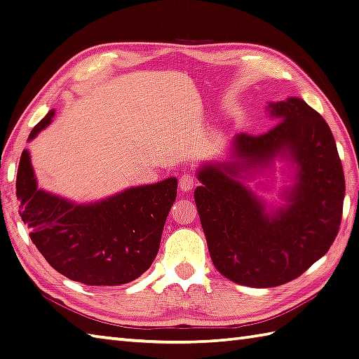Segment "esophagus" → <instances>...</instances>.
<instances>
[{"instance_id":"obj_1","label":"esophagus","mask_w":359,"mask_h":359,"mask_svg":"<svg viewBox=\"0 0 359 359\" xmlns=\"http://www.w3.org/2000/svg\"><path fill=\"white\" fill-rule=\"evenodd\" d=\"M196 184V178L192 172H184L180 177V189L181 190H192Z\"/></svg>"}]
</instances>
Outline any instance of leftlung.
Masks as SVG:
<instances>
[{
	"mask_svg": "<svg viewBox=\"0 0 359 359\" xmlns=\"http://www.w3.org/2000/svg\"><path fill=\"white\" fill-rule=\"evenodd\" d=\"M269 107L274 126L260 135H238V163L204 165L195 190L215 268L229 280L254 288L297 279L327 254L339 232L346 195L342 163L323 116L297 97ZM283 149L298 163V184L287 209L269 217L233 177L238 166L245 170Z\"/></svg>",
	"mask_w": 359,
	"mask_h": 359,
	"instance_id": "obj_1",
	"label": "left lung"
}]
</instances>
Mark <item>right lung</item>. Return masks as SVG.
<instances>
[{
    "mask_svg": "<svg viewBox=\"0 0 359 359\" xmlns=\"http://www.w3.org/2000/svg\"><path fill=\"white\" fill-rule=\"evenodd\" d=\"M49 111L29 139L53 119ZM177 178L128 189L90 206H76L36 189L31 159L21 153L17 196L29 237L55 271L85 285L128 283L155 260L165 218L177 200Z\"/></svg>",
    "mask_w": 359,
    "mask_h": 359,
    "instance_id": "right-lung-1",
    "label": "right lung"
}]
</instances>
